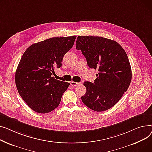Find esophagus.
I'll return each instance as SVG.
<instances>
[{
  "instance_id": "34e87169",
  "label": "esophagus",
  "mask_w": 152,
  "mask_h": 152,
  "mask_svg": "<svg viewBox=\"0 0 152 152\" xmlns=\"http://www.w3.org/2000/svg\"><path fill=\"white\" fill-rule=\"evenodd\" d=\"M70 85H72L73 86H75L80 85V83H77V82H70Z\"/></svg>"
}]
</instances>
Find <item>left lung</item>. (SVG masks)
<instances>
[{"label": "left lung", "mask_w": 152, "mask_h": 152, "mask_svg": "<svg viewBox=\"0 0 152 152\" xmlns=\"http://www.w3.org/2000/svg\"><path fill=\"white\" fill-rule=\"evenodd\" d=\"M76 48L82 51L91 69L99 73L94 83L85 82L82 102L96 112L108 110L126 92L132 78L131 67L126 53L114 40L102 37L78 36Z\"/></svg>", "instance_id": "left-lung-1"}]
</instances>
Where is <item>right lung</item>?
I'll return each mask as SVG.
<instances>
[{"label": "right lung", "instance_id": "obj_1", "mask_svg": "<svg viewBox=\"0 0 152 152\" xmlns=\"http://www.w3.org/2000/svg\"><path fill=\"white\" fill-rule=\"evenodd\" d=\"M76 36L53 37L34 43L22 56L15 73L18 91L34 111L47 113L59 105L70 83L51 75L71 48Z\"/></svg>", "mask_w": 152, "mask_h": 152}]
</instances>
